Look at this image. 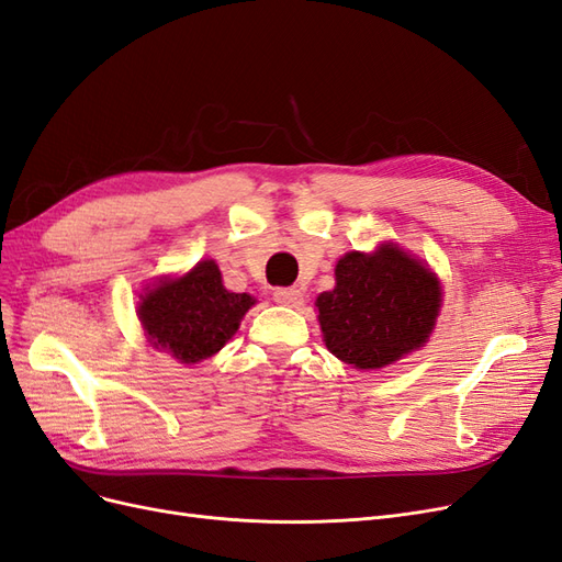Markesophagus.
Masks as SVG:
<instances>
[{
	"label": "esophagus",
	"instance_id": "34e87169",
	"mask_svg": "<svg viewBox=\"0 0 562 562\" xmlns=\"http://www.w3.org/2000/svg\"><path fill=\"white\" fill-rule=\"evenodd\" d=\"M273 299L280 305H289V307H299L303 303V292L296 286H278L273 292Z\"/></svg>",
	"mask_w": 562,
	"mask_h": 562
}]
</instances>
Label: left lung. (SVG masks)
<instances>
[{
  "mask_svg": "<svg viewBox=\"0 0 562 562\" xmlns=\"http://www.w3.org/2000/svg\"><path fill=\"white\" fill-rule=\"evenodd\" d=\"M327 348L357 369H380L418 350L441 307L431 270L396 245L350 251L336 263V286L317 296Z\"/></svg>",
  "mask_w": 562,
  "mask_h": 562,
  "instance_id": "8db88e82",
  "label": "left lung"
}]
</instances>
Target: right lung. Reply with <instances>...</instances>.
<instances>
[{
    "mask_svg": "<svg viewBox=\"0 0 562 562\" xmlns=\"http://www.w3.org/2000/svg\"><path fill=\"white\" fill-rule=\"evenodd\" d=\"M251 305L249 294L224 289L214 261H201L184 278L149 289L139 303V319L154 348L195 364L226 346Z\"/></svg>",
    "mask_w": 562,
    "mask_h": 562,
    "instance_id": "right-lung-1",
    "label": "right lung"
}]
</instances>
